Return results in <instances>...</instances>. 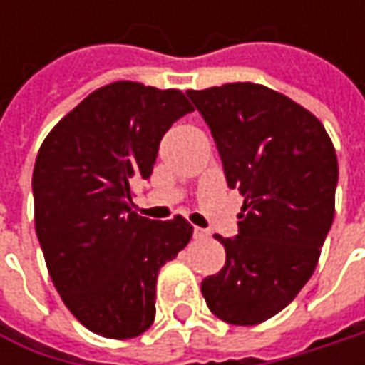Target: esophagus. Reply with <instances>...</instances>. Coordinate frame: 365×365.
I'll list each match as a JSON object with an SVG mask.
<instances>
[{
	"instance_id": "34e87169",
	"label": "esophagus",
	"mask_w": 365,
	"mask_h": 365,
	"mask_svg": "<svg viewBox=\"0 0 365 365\" xmlns=\"http://www.w3.org/2000/svg\"><path fill=\"white\" fill-rule=\"evenodd\" d=\"M192 235H195V240H205V237H209V232L203 230V227H195Z\"/></svg>"
}]
</instances>
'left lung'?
<instances>
[{"label":"left lung","mask_w":365,"mask_h":365,"mask_svg":"<svg viewBox=\"0 0 365 365\" xmlns=\"http://www.w3.org/2000/svg\"><path fill=\"white\" fill-rule=\"evenodd\" d=\"M201 111L230 189L244 197L240 233L215 240L225 266L201 282L211 313L258 325L280 313L317 268L335 215L337 154L315 115L256 83L187 91Z\"/></svg>","instance_id":"1"}]
</instances>
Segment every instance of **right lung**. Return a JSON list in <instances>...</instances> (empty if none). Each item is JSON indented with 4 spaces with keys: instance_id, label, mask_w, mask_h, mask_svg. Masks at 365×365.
<instances>
[{
    "instance_id": "add662e5",
    "label": "right lung",
    "mask_w": 365,
    "mask_h": 365,
    "mask_svg": "<svg viewBox=\"0 0 365 365\" xmlns=\"http://www.w3.org/2000/svg\"><path fill=\"white\" fill-rule=\"evenodd\" d=\"M192 111L185 93L115 81L87 95L44 138L32 175L46 268L78 323L107 339L152 327L160 268L192 225L132 211V182L150 178L164 133Z\"/></svg>"
}]
</instances>
